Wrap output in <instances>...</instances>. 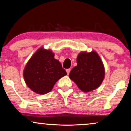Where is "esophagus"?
I'll return each mask as SVG.
<instances>
[{
  "label": "esophagus",
  "instance_id": "obj_1",
  "mask_svg": "<svg viewBox=\"0 0 131 131\" xmlns=\"http://www.w3.org/2000/svg\"><path fill=\"white\" fill-rule=\"evenodd\" d=\"M70 70H71V69H66V71H67V74H69L70 72Z\"/></svg>",
  "mask_w": 131,
  "mask_h": 131
}]
</instances>
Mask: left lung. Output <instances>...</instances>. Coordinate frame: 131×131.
I'll list each match as a JSON object with an SVG mask.
<instances>
[{
  "label": "left lung",
  "instance_id": "1",
  "mask_svg": "<svg viewBox=\"0 0 131 131\" xmlns=\"http://www.w3.org/2000/svg\"><path fill=\"white\" fill-rule=\"evenodd\" d=\"M77 64L70 73V78L85 92L97 88L103 82L105 72L96 52H80L77 58Z\"/></svg>",
  "mask_w": 131,
  "mask_h": 131
}]
</instances>
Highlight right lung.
<instances>
[{"label":"right lung","instance_id":"right-lung-1","mask_svg":"<svg viewBox=\"0 0 131 131\" xmlns=\"http://www.w3.org/2000/svg\"><path fill=\"white\" fill-rule=\"evenodd\" d=\"M66 74V71L54 58L52 51L43 48L31 57L23 73L27 85L39 94L49 92L57 80Z\"/></svg>","mask_w":131,"mask_h":131}]
</instances>
